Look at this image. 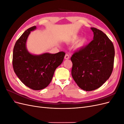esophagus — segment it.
<instances>
[{"label":"esophagus","instance_id":"34e87169","mask_svg":"<svg viewBox=\"0 0 124 124\" xmlns=\"http://www.w3.org/2000/svg\"><path fill=\"white\" fill-rule=\"evenodd\" d=\"M69 58H70L69 55L68 54H66L65 56V59H69Z\"/></svg>","mask_w":124,"mask_h":124}]
</instances>
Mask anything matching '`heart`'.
Here are the masks:
<instances>
[{
	"instance_id": "heart-1",
	"label": "heart",
	"mask_w": 124,
	"mask_h": 124,
	"mask_svg": "<svg viewBox=\"0 0 124 124\" xmlns=\"http://www.w3.org/2000/svg\"><path fill=\"white\" fill-rule=\"evenodd\" d=\"M77 39V38H76L75 39H73V40H76ZM84 42H85V40H81L80 42L78 43V47H81L83 46V45L84 44Z\"/></svg>"
}]
</instances>
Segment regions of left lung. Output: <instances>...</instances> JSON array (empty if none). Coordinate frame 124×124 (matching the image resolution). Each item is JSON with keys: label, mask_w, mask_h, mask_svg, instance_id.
<instances>
[{"label": "left lung", "mask_w": 124, "mask_h": 124, "mask_svg": "<svg viewBox=\"0 0 124 124\" xmlns=\"http://www.w3.org/2000/svg\"><path fill=\"white\" fill-rule=\"evenodd\" d=\"M93 40L72 55L71 74L80 88L92 91L99 88L111 76L113 69V44L102 31L91 28Z\"/></svg>", "instance_id": "left-lung-1"}]
</instances>
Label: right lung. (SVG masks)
Here are the masks:
<instances>
[{
	"mask_svg": "<svg viewBox=\"0 0 124 124\" xmlns=\"http://www.w3.org/2000/svg\"><path fill=\"white\" fill-rule=\"evenodd\" d=\"M36 26L28 28L16 42L13 51V67L16 75L24 85L33 90L43 89L49 85L56 69L62 64L65 53H30L26 42L31 32Z\"/></svg>",
	"mask_w": 124,
	"mask_h": 124,
	"instance_id": "obj_1",
	"label": "right lung"
}]
</instances>
